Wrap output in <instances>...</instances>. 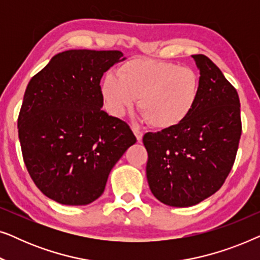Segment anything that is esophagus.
I'll use <instances>...</instances> for the list:
<instances>
[{
  "label": "esophagus",
  "mask_w": 260,
  "mask_h": 260,
  "mask_svg": "<svg viewBox=\"0 0 260 260\" xmlns=\"http://www.w3.org/2000/svg\"><path fill=\"white\" fill-rule=\"evenodd\" d=\"M133 131H134L135 136H136V138H137V141L141 142L142 138H143V131H141V130L138 129V127H136V126H133Z\"/></svg>",
  "instance_id": "1"
}]
</instances>
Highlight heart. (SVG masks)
Segmentation results:
<instances>
[{"mask_svg": "<svg viewBox=\"0 0 260 260\" xmlns=\"http://www.w3.org/2000/svg\"><path fill=\"white\" fill-rule=\"evenodd\" d=\"M108 74L101 92L110 115L122 117L138 99V109L155 129H173L189 118L200 95V78L190 67L134 59Z\"/></svg>", "mask_w": 260, "mask_h": 260, "instance_id": "heart-1", "label": "heart"}]
</instances>
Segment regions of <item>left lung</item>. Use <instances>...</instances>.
Returning a JSON list of instances; mask_svg holds the SVG:
<instances>
[{
    "label": "left lung",
    "instance_id": "left-lung-1",
    "mask_svg": "<svg viewBox=\"0 0 260 260\" xmlns=\"http://www.w3.org/2000/svg\"><path fill=\"white\" fill-rule=\"evenodd\" d=\"M191 56L200 70L197 108L180 125L143 136L151 193L174 207L197 205L221 188L241 136L237 90L211 59Z\"/></svg>",
    "mask_w": 260,
    "mask_h": 260
}]
</instances>
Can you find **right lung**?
I'll return each mask as SVG.
<instances>
[{"label": "right lung", "instance_id": "1", "mask_svg": "<svg viewBox=\"0 0 260 260\" xmlns=\"http://www.w3.org/2000/svg\"><path fill=\"white\" fill-rule=\"evenodd\" d=\"M120 58V51L71 49L28 83L17 118L23 162L35 186L59 204L97 200L113 166L136 143L124 120L102 110L101 79Z\"/></svg>", "mask_w": 260, "mask_h": 260}]
</instances>
